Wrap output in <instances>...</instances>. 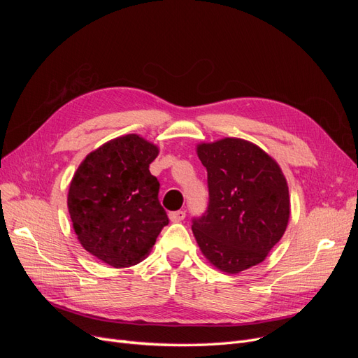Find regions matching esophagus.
<instances>
[{"mask_svg":"<svg viewBox=\"0 0 358 358\" xmlns=\"http://www.w3.org/2000/svg\"><path fill=\"white\" fill-rule=\"evenodd\" d=\"M169 218L171 222H180L185 220V212L183 210H176V212H170L169 213Z\"/></svg>","mask_w":358,"mask_h":358,"instance_id":"1","label":"esophagus"}]
</instances>
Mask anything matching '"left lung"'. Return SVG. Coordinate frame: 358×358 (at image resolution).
Returning <instances> with one entry per match:
<instances>
[{"label": "left lung", "instance_id": "8db88e82", "mask_svg": "<svg viewBox=\"0 0 358 358\" xmlns=\"http://www.w3.org/2000/svg\"><path fill=\"white\" fill-rule=\"evenodd\" d=\"M196 150L208 170L209 208L194 220L192 233L215 268L237 275L263 263L282 239L288 183L276 159L249 140L224 137Z\"/></svg>", "mask_w": 358, "mask_h": 358}]
</instances>
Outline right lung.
<instances>
[{
  "label": "right lung",
  "mask_w": 358,
  "mask_h": 358,
  "mask_svg": "<svg viewBox=\"0 0 358 358\" xmlns=\"http://www.w3.org/2000/svg\"><path fill=\"white\" fill-rule=\"evenodd\" d=\"M159 148L138 134L103 143L83 158L70 182L67 206L85 251L112 267H129L152 251L169 224L149 164Z\"/></svg>",
  "instance_id": "right-lung-1"
}]
</instances>
